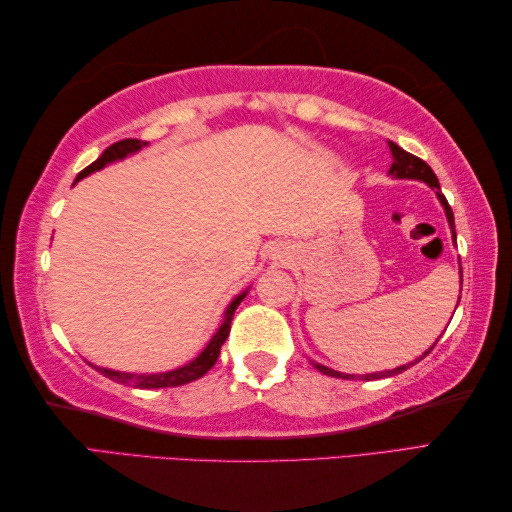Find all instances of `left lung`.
I'll return each mask as SVG.
<instances>
[{
	"label": "left lung",
	"mask_w": 512,
	"mask_h": 512,
	"mask_svg": "<svg viewBox=\"0 0 512 512\" xmlns=\"http://www.w3.org/2000/svg\"><path fill=\"white\" fill-rule=\"evenodd\" d=\"M389 149H391V154H394V165H391L389 173H394V176H398V178L422 180V182H427L429 187L436 189L438 198H440V202H442V206H444V211H447L449 224H451V231H453V239H455L453 211H451V206H449L447 198H444V195L440 193V182H438V176H436V173H433V169L427 165V162L420 160L418 156L409 154V151H405V149H402V147H398L396 143H391V140H389ZM460 275H462V268H460ZM433 347H436V343H433ZM433 347H431V350H433ZM431 350H429V352H431ZM429 352H424V356H427ZM424 356H420L418 361H422ZM418 361H416V363H418ZM312 365L317 367L319 372H321V374H325V376H334V378H358V376H350V374H339V372H334V369L325 367V365H319V363H312ZM411 365H413V363H411ZM411 365H400V367H396V369H391V372H380V374H365V376H361V378H365V380H376V378L396 376V374H400V372H405V369H409Z\"/></svg>",
	"instance_id": "8db88e82"
}]
</instances>
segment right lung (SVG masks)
<instances>
[{"label":"right lung","mask_w":512,"mask_h":512,"mask_svg":"<svg viewBox=\"0 0 512 512\" xmlns=\"http://www.w3.org/2000/svg\"><path fill=\"white\" fill-rule=\"evenodd\" d=\"M143 145H145L143 140H138V138L118 140V143L107 147V149L103 151V154L92 162L90 167H85V169L79 173V178H76V180L85 178V176H88V173H92V171L103 169V167L107 165V162L121 160V158H125L127 154H134V151H138ZM244 297H246V292H244V295H239V297L231 303V306H228L226 317H224V323L220 325V330L215 332L211 343L206 345V350H204L198 358H195V361H191L189 365H184V367H180V369H173V372H167V374H123V372H112V369H103V367H96V369H99V372H101L103 376L112 378L114 383L132 385V387H138V389L178 387V385L191 383V380H195V378H202V376H204L206 372H209V369L215 365L217 356H220V350H222V345H224V341H226V336H228V332H231L233 314H235L237 306H239V303H242Z\"/></svg>","instance_id":"right-lung-1"}]
</instances>
